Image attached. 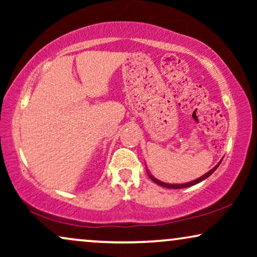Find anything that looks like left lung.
<instances>
[{
	"instance_id": "obj_1",
	"label": "left lung",
	"mask_w": 257,
	"mask_h": 257,
	"mask_svg": "<svg viewBox=\"0 0 257 257\" xmlns=\"http://www.w3.org/2000/svg\"><path fill=\"white\" fill-rule=\"evenodd\" d=\"M222 161V160H221ZM221 161L219 164L216 165L215 167L214 168H212V170H210L209 172H207L206 174H203L202 177H200V178H198L196 179V180H193V181H191V182H187V184H180V185H172V184H166V182H163V181H160V180H158V179H156L154 177H152V175H151L149 172H147V174H149V177L151 178V180L152 181H154L156 182V184H158V185H160V186H163V187H165V188H174V189H179V188H186V187H189V186H193V185H196V184H199V182H201L202 180H205V179H207L209 177V175H212L214 172H215V170L217 167H219V165L221 164Z\"/></svg>"
}]
</instances>
